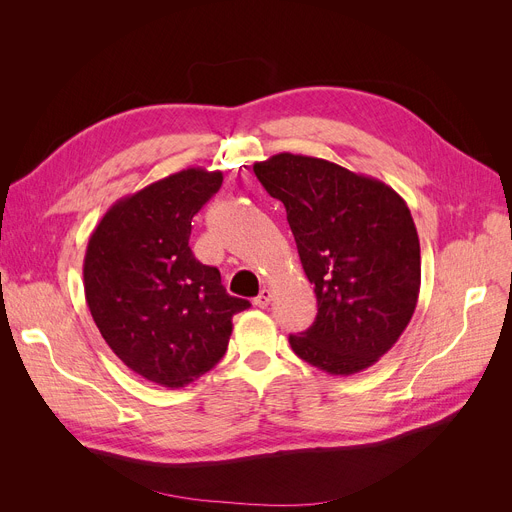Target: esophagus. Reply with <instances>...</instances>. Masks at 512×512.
Wrapping results in <instances>:
<instances>
[{"label": "esophagus", "mask_w": 512, "mask_h": 512, "mask_svg": "<svg viewBox=\"0 0 512 512\" xmlns=\"http://www.w3.org/2000/svg\"><path fill=\"white\" fill-rule=\"evenodd\" d=\"M270 301H272V292L267 290V288H263V290L257 294V297L253 299V305L259 307V309H265L267 305H270Z\"/></svg>", "instance_id": "obj_1"}]
</instances>
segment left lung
Here are the masks:
<instances>
[{
  "mask_svg": "<svg viewBox=\"0 0 512 512\" xmlns=\"http://www.w3.org/2000/svg\"><path fill=\"white\" fill-rule=\"evenodd\" d=\"M253 172L284 203L315 286V321L290 334L292 351L332 375L378 363L419 299V236L405 199L382 180L319 157L278 153L257 161Z\"/></svg>",
  "mask_w": 512,
  "mask_h": 512,
  "instance_id": "1",
  "label": "left lung"
}]
</instances>
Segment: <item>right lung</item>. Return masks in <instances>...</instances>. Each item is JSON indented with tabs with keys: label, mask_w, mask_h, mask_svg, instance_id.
Returning a JSON list of instances; mask_svg holds the SVG:
<instances>
[{
	"label": "right lung",
	"mask_w": 512,
	"mask_h": 512,
	"mask_svg": "<svg viewBox=\"0 0 512 512\" xmlns=\"http://www.w3.org/2000/svg\"><path fill=\"white\" fill-rule=\"evenodd\" d=\"M222 172L186 168L116 201L93 230L85 299L103 340L145 380L182 388L218 365L234 313L218 267L195 259L188 238Z\"/></svg>",
	"instance_id": "add662e5"
}]
</instances>
